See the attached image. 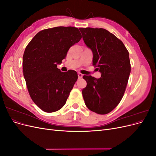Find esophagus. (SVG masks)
Here are the masks:
<instances>
[{
  "instance_id": "34e87169",
  "label": "esophagus",
  "mask_w": 156,
  "mask_h": 156,
  "mask_svg": "<svg viewBox=\"0 0 156 156\" xmlns=\"http://www.w3.org/2000/svg\"><path fill=\"white\" fill-rule=\"evenodd\" d=\"M83 74L81 73H78V78L79 79H81L83 77Z\"/></svg>"
}]
</instances>
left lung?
<instances>
[{
	"label": "left lung",
	"instance_id": "1",
	"mask_svg": "<svg viewBox=\"0 0 156 156\" xmlns=\"http://www.w3.org/2000/svg\"><path fill=\"white\" fill-rule=\"evenodd\" d=\"M83 39L93 53L92 64L101 74L96 79L84 75L87 87L82 94L90 110L105 115L119 105L131 72L129 52L123 42L104 29L80 28Z\"/></svg>",
	"mask_w": 156,
	"mask_h": 156
}]
</instances>
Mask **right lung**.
<instances>
[{
  "label": "right lung",
  "mask_w": 156,
  "mask_h": 156,
  "mask_svg": "<svg viewBox=\"0 0 156 156\" xmlns=\"http://www.w3.org/2000/svg\"><path fill=\"white\" fill-rule=\"evenodd\" d=\"M81 37L76 27H57L37 33L26 47L23 75L30 98L42 111H57L66 102L78 75L72 69L62 72L57 65Z\"/></svg>",
  "instance_id": "add662e5"
}]
</instances>
